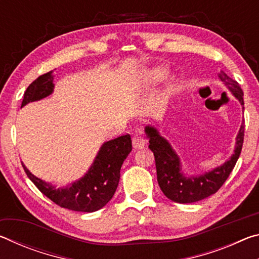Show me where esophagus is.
I'll use <instances>...</instances> for the list:
<instances>
[{
    "label": "esophagus",
    "mask_w": 259,
    "mask_h": 259,
    "mask_svg": "<svg viewBox=\"0 0 259 259\" xmlns=\"http://www.w3.org/2000/svg\"><path fill=\"white\" fill-rule=\"evenodd\" d=\"M146 145V139L143 136L136 135L133 137V146L134 148H142Z\"/></svg>",
    "instance_id": "esophagus-1"
}]
</instances>
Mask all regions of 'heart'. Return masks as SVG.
<instances>
[{"label": "heart", "instance_id": "obj_1", "mask_svg": "<svg viewBox=\"0 0 259 259\" xmlns=\"http://www.w3.org/2000/svg\"><path fill=\"white\" fill-rule=\"evenodd\" d=\"M165 74H166L165 69H163V68H154L150 74V78H151V81L153 83L160 82V81L163 80Z\"/></svg>", "mask_w": 259, "mask_h": 259}]
</instances>
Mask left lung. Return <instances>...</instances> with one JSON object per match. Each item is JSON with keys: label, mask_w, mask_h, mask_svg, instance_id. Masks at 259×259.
<instances>
[{"label": "left lung", "mask_w": 259, "mask_h": 259, "mask_svg": "<svg viewBox=\"0 0 259 259\" xmlns=\"http://www.w3.org/2000/svg\"><path fill=\"white\" fill-rule=\"evenodd\" d=\"M219 78L225 83L241 105L243 103V91L238 82L224 72L219 74ZM150 150L154 154L157 183L161 191L166 198L177 203H192L196 201L203 200L216 193L223 184L229 178L230 174L235 166L241 150L243 145L244 138V122L241 125L238 137H236V147L234 154L224 164L213 169L212 171L205 172L199 177H185L181 172V163L179 157L170 146L168 140L161 137L156 129L152 126L145 128Z\"/></svg>", "instance_id": "left-lung-1"}]
</instances>
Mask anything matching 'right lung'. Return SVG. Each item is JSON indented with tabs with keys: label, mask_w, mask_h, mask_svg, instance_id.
<instances>
[{
	"label": "right lung",
	"mask_w": 259,
	"mask_h": 259,
	"mask_svg": "<svg viewBox=\"0 0 259 259\" xmlns=\"http://www.w3.org/2000/svg\"><path fill=\"white\" fill-rule=\"evenodd\" d=\"M52 81L54 76L50 71L30 83L24 94L21 106L49 96L54 90ZM131 150L133 145L128 134L106 142L99 150L94 164L85 176L66 188L51 186L30 174L24 163L21 164L34 185L52 202L74 211L94 212L102 209L113 198L119 185L122 163Z\"/></svg>",
	"instance_id": "add662e5"
}]
</instances>
